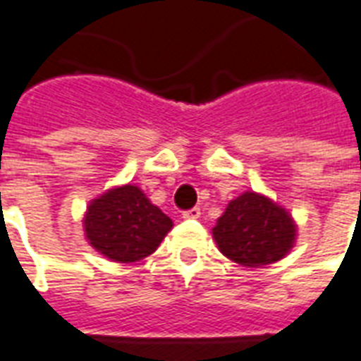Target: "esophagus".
I'll return each mask as SVG.
<instances>
[{
	"mask_svg": "<svg viewBox=\"0 0 361 361\" xmlns=\"http://www.w3.org/2000/svg\"><path fill=\"white\" fill-rule=\"evenodd\" d=\"M201 216V209L199 207H193L189 211H183V219H199Z\"/></svg>",
	"mask_w": 361,
	"mask_h": 361,
	"instance_id": "1",
	"label": "esophagus"
}]
</instances>
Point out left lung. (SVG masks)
<instances>
[{"mask_svg":"<svg viewBox=\"0 0 361 361\" xmlns=\"http://www.w3.org/2000/svg\"><path fill=\"white\" fill-rule=\"evenodd\" d=\"M212 234L228 259L243 267H261L286 255L294 245L295 226L271 199L243 193L228 204Z\"/></svg>","mask_w":361,"mask_h":361,"instance_id":"obj_1","label":"left lung"}]
</instances>
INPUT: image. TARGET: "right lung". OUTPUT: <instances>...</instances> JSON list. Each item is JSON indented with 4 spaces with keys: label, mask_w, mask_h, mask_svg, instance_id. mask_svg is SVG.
I'll return each mask as SVG.
<instances>
[{
    "label": "right lung",
    "mask_w": 361,
    "mask_h": 361,
    "mask_svg": "<svg viewBox=\"0 0 361 361\" xmlns=\"http://www.w3.org/2000/svg\"><path fill=\"white\" fill-rule=\"evenodd\" d=\"M170 228L172 220L135 185L111 189L94 199L85 216L90 245L119 263L149 257Z\"/></svg>",
    "instance_id": "right-lung-1"
}]
</instances>
